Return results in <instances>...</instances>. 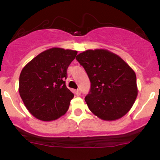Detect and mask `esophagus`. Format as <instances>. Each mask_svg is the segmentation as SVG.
Returning <instances> with one entry per match:
<instances>
[{
    "mask_svg": "<svg viewBox=\"0 0 160 160\" xmlns=\"http://www.w3.org/2000/svg\"><path fill=\"white\" fill-rule=\"evenodd\" d=\"M75 93L77 96H80L81 94V91H80V90H77L75 91Z\"/></svg>",
    "mask_w": 160,
    "mask_h": 160,
    "instance_id": "obj_1",
    "label": "esophagus"
}]
</instances>
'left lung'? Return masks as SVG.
Here are the masks:
<instances>
[{"label": "left lung", "instance_id": "obj_1", "mask_svg": "<svg viewBox=\"0 0 160 160\" xmlns=\"http://www.w3.org/2000/svg\"><path fill=\"white\" fill-rule=\"evenodd\" d=\"M90 80L85 101L94 115L103 120H118L137 99V77L118 55L107 50H87L77 56Z\"/></svg>", "mask_w": 160, "mask_h": 160}]
</instances>
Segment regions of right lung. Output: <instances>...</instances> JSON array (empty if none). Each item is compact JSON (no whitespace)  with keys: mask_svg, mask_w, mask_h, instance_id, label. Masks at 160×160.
Segmentation results:
<instances>
[{"mask_svg":"<svg viewBox=\"0 0 160 160\" xmlns=\"http://www.w3.org/2000/svg\"><path fill=\"white\" fill-rule=\"evenodd\" d=\"M77 50L53 48L32 59L19 78V93L25 107L38 120L52 121L68 110L73 93L67 87V70Z\"/></svg>","mask_w":160,"mask_h":160,"instance_id":"1","label":"right lung"}]
</instances>
